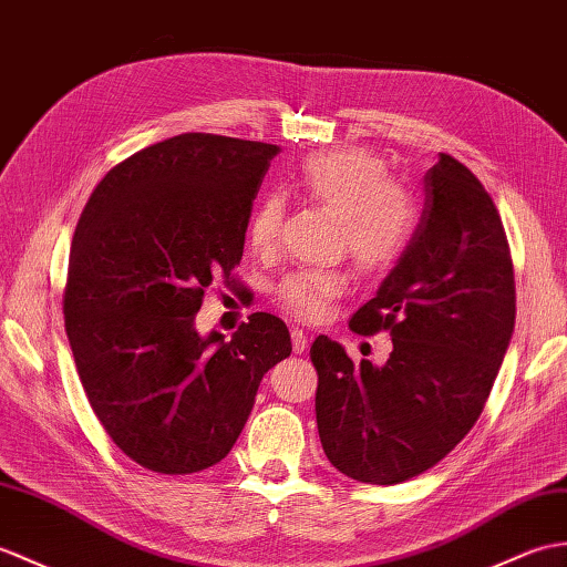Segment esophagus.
I'll return each instance as SVG.
<instances>
[{"instance_id":"34e87169","label":"esophagus","mask_w":567,"mask_h":567,"mask_svg":"<svg viewBox=\"0 0 567 567\" xmlns=\"http://www.w3.org/2000/svg\"><path fill=\"white\" fill-rule=\"evenodd\" d=\"M309 348V338L299 331V328H292V350L295 354H301Z\"/></svg>"}]
</instances>
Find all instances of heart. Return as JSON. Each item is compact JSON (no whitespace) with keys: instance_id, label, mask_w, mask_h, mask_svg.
Segmentation results:
<instances>
[{"instance_id":"1","label":"heart","mask_w":567,"mask_h":567,"mask_svg":"<svg viewBox=\"0 0 567 567\" xmlns=\"http://www.w3.org/2000/svg\"><path fill=\"white\" fill-rule=\"evenodd\" d=\"M299 193L338 215V246L348 251L360 272L391 270L411 244L417 224L413 197L389 178L386 164L362 150H333L311 154L299 166ZM285 203L266 195L246 224L254 251L270 254L278 246ZM348 272L340 268L287 272L275 287L280 305L305 321H321L346 295Z\"/></svg>"}]
</instances>
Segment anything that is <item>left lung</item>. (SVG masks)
I'll list each match as a JSON object with an SVG mask.
<instances>
[{
	"mask_svg": "<svg viewBox=\"0 0 567 567\" xmlns=\"http://www.w3.org/2000/svg\"><path fill=\"white\" fill-rule=\"evenodd\" d=\"M354 333L389 331L384 367L354 364L319 336L316 425L340 473L393 485L425 473L476 425L515 331L507 234L483 183L450 154L425 174V209L399 266L354 311Z\"/></svg>",
	"mask_w": 567,
	"mask_h": 567,
	"instance_id": "obj_1",
	"label": "left lung"
}]
</instances>
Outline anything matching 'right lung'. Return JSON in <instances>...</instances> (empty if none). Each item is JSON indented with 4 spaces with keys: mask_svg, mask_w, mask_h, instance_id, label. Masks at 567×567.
<instances>
[{
    "mask_svg": "<svg viewBox=\"0 0 567 567\" xmlns=\"http://www.w3.org/2000/svg\"><path fill=\"white\" fill-rule=\"evenodd\" d=\"M278 144L186 133L115 164L70 248L62 309L76 374L113 444L183 476L219 464L262 374L289 358L285 321L256 311L231 340L193 319L234 282L254 200Z\"/></svg>",
    "mask_w": 567,
    "mask_h": 567,
    "instance_id": "obj_1",
    "label": "right lung"
}]
</instances>
